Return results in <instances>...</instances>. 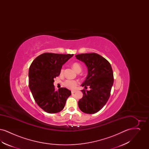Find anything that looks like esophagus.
Returning <instances> with one entry per match:
<instances>
[{
	"mask_svg": "<svg viewBox=\"0 0 149 149\" xmlns=\"http://www.w3.org/2000/svg\"><path fill=\"white\" fill-rule=\"evenodd\" d=\"M75 92H76L75 91H71V93H72V94H74V93H75Z\"/></svg>",
	"mask_w": 149,
	"mask_h": 149,
	"instance_id": "34e87169",
	"label": "esophagus"
}]
</instances>
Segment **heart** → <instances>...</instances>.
<instances>
[{
    "label": "heart",
    "instance_id": "1",
    "mask_svg": "<svg viewBox=\"0 0 149 149\" xmlns=\"http://www.w3.org/2000/svg\"><path fill=\"white\" fill-rule=\"evenodd\" d=\"M72 67L74 69V70L77 72H80L82 70V67L81 65L77 62L73 63L72 64ZM64 71V69H61V74H62ZM78 81L75 80H66L64 81V84L66 88L70 89H74L76 86L78 85Z\"/></svg>",
    "mask_w": 149,
    "mask_h": 149
}]
</instances>
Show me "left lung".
<instances>
[{"instance_id":"8db88e82","label":"left lung","mask_w":149,"mask_h":149,"mask_svg":"<svg viewBox=\"0 0 149 149\" xmlns=\"http://www.w3.org/2000/svg\"><path fill=\"white\" fill-rule=\"evenodd\" d=\"M84 62L88 68V74L81 84L85 89L81 91L83 97L78 102V106L84 113L94 114L106 104L113 84V72L110 63L105 58L96 53L81 54L75 56Z\"/></svg>"}]
</instances>
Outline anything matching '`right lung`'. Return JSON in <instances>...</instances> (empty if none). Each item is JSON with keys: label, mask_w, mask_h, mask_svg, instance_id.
<instances>
[{"label": "right lung", "mask_w": 149, "mask_h": 149, "mask_svg": "<svg viewBox=\"0 0 149 149\" xmlns=\"http://www.w3.org/2000/svg\"><path fill=\"white\" fill-rule=\"evenodd\" d=\"M73 55L46 52L37 57L30 65L29 88L36 103L48 113L62 111L71 95V91L65 88L55 91L53 83L63 65Z\"/></svg>", "instance_id": "right-lung-1"}]
</instances>
